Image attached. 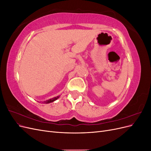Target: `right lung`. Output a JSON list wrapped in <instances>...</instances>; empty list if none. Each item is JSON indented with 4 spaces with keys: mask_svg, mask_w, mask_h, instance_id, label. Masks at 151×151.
<instances>
[{
    "mask_svg": "<svg viewBox=\"0 0 151 151\" xmlns=\"http://www.w3.org/2000/svg\"><path fill=\"white\" fill-rule=\"evenodd\" d=\"M59 97H60V96L54 97V98H51V99H48V100H47V101H43V103H46V104H48V103H52V102L55 101V100H57L58 98H59Z\"/></svg>",
    "mask_w": 151,
    "mask_h": 151,
    "instance_id": "obj_1",
    "label": "right lung"
}]
</instances>
